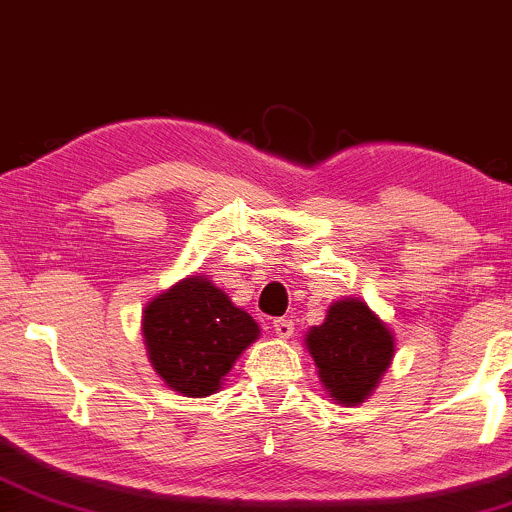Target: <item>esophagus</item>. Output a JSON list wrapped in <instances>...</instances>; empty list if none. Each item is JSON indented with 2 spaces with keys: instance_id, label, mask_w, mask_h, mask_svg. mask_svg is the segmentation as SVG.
Returning a JSON list of instances; mask_svg holds the SVG:
<instances>
[{
  "instance_id": "esophagus-1",
  "label": "esophagus",
  "mask_w": 512,
  "mask_h": 512,
  "mask_svg": "<svg viewBox=\"0 0 512 512\" xmlns=\"http://www.w3.org/2000/svg\"><path fill=\"white\" fill-rule=\"evenodd\" d=\"M273 332H276L278 339H290L295 332V324L293 320H283L280 317V320H273Z\"/></svg>"
}]
</instances>
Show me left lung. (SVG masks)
<instances>
[{
    "mask_svg": "<svg viewBox=\"0 0 512 512\" xmlns=\"http://www.w3.org/2000/svg\"><path fill=\"white\" fill-rule=\"evenodd\" d=\"M305 342L329 398L342 405L371 395L395 351L393 334L361 300L334 302L327 320L312 327Z\"/></svg>",
    "mask_w": 512,
    "mask_h": 512,
    "instance_id": "left-lung-1",
    "label": "left lung"
}]
</instances>
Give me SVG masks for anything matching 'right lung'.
I'll use <instances>...</instances> for the list:
<instances>
[{
	"mask_svg": "<svg viewBox=\"0 0 512 512\" xmlns=\"http://www.w3.org/2000/svg\"><path fill=\"white\" fill-rule=\"evenodd\" d=\"M258 337L249 312L192 276L148 302L144 339L158 376L188 398L212 395L234 366L236 356Z\"/></svg>",
	"mask_w": 512,
	"mask_h": 512,
	"instance_id": "obj_1",
	"label": "right lung"
}]
</instances>
